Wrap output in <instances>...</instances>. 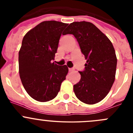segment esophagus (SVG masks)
<instances>
[{
  "mask_svg": "<svg viewBox=\"0 0 133 133\" xmlns=\"http://www.w3.org/2000/svg\"><path fill=\"white\" fill-rule=\"evenodd\" d=\"M69 71L70 72H72L73 71H75V69L74 68H69Z\"/></svg>",
  "mask_w": 133,
  "mask_h": 133,
  "instance_id": "34e87169",
  "label": "esophagus"
}]
</instances>
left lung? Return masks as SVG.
I'll return each mask as SVG.
<instances>
[{
    "label": "left lung",
    "instance_id": "1",
    "mask_svg": "<svg viewBox=\"0 0 133 133\" xmlns=\"http://www.w3.org/2000/svg\"><path fill=\"white\" fill-rule=\"evenodd\" d=\"M73 34L86 59L85 70L79 71L81 78L73 85L77 98L95 104L108 95L115 80L117 58L110 40L89 22L70 24L64 35Z\"/></svg>",
    "mask_w": 133,
    "mask_h": 133
}]
</instances>
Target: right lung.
Masks as SVG:
<instances>
[{
  "label": "right lung",
  "mask_w": 133,
  "mask_h": 133,
  "mask_svg": "<svg viewBox=\"0 0 133 133\" xmlns=\"http://www.w3.org/2000/svg\"><path fill=\"white\" fill-rule=\"evenodd\" d=\"M68 25L44 21L24 37L18 53L21 82L28 95L42 102L53 100L68 75V68L51 62L57 53L62 31Z\"/></svg>",
  "instance_id": "add662e5"
}]
</instances>
